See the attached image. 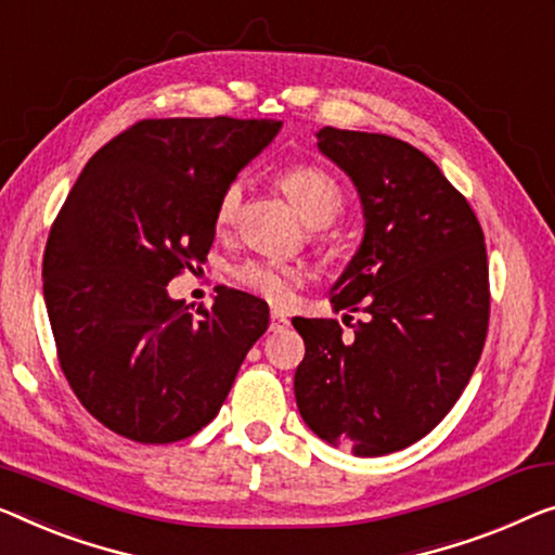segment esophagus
I'll return each instance as SVG.
<instances>
[{"label": "esophagus", "instance_id": "34e87169", "mask_svg": "<svg viewBox=\"0 0 555 555\" xmlns=\"http://www.w3.org/2000/svg\"><path fill=\"white\" fill-rule=\"evenodd\" d=\"M286 326H288V319H286V313H284V311H279V309L271 311L269 328H271V331H281V328H286Z\"/></svg>", "mask_w": 555, "mask_h": 555}]
</instances>
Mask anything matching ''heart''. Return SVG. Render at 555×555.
Returning <instances> with one entry per match:
<instances>
[{"label":"heart","instance_id":"b5f03b06","mask_svg":"<svg viewBox=\"0 0 555 555\" xmlns=\"http://www.w3.org/2000/svg\"><path fill=\"white\" fill-rule=\"evenodd\" d=\"M279 186L284 189L288 202L296 206L301 219L311 227H326L338 217L344 206V192L338 181L328 171L313 164H299L281 173ZM238 206H242V181H231L224 189L217 206V227L224 229L236 219ZM231 279L246 292H251L271 304L284 306L296 296V292L306 284L309 271L301 263L292 261H267L249 259L231 269Z\"/></svg>","mask_w":555,"mask_h":555}]
</instances>
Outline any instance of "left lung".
Wrapping results in <instances>:
<instances>
[{"instance_id":"1","label":"left lung","mask_w":555,"mask_h":555,"mask_svg":"<svg viewBox=\"0 0 555 555\" xmlns=\"http://www.w3.org/2000/svg\"><path fill=\"white\" fill-rule=\"evenodd\" d=\"M319 152L357 186L363 238L331 288L334 319H292L306 353L294 376L304 424L353 456H386L441 424L489 331L483 231L424 152L369 131L319 129Z\"/></svg>"}]
</instances>
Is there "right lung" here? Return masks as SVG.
Returning <instances> with one entry per match:
<instances>
[{"mask_svg":"<svg viewBox=\"0 0 555 555\" xmlns=\"http://www.w3.org/2000/svg\"><path fill=\"white\" fill-rule=\"evenodd\" d=\"M274 119H144L81 169L49 231L44 304L72 391L139 443L189 438L217 416L269 306L221 288L189 313L169 281L204 263L217 206L279 134Z\"/></svg>","mask_w":555,"mask_h":555,"instance_id":"add662e5","label":"right lung"}]
</instances>
